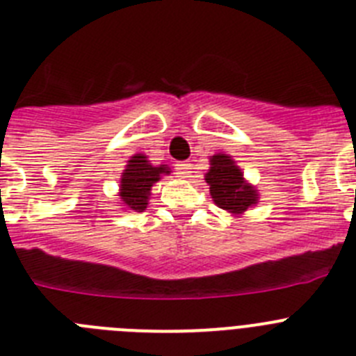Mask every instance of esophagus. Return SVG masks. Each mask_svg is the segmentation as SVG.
Returning <instances> with one entry per match:
<instances>
[{
    "label": "esophagus",
    "instance_id": "34e87169",
    "mask_svg": "<svg viewBox=\"0 0 356 356\" xmlns=\"http://www.w3.org/2000/svg\"><path fill=\"white\" fill-rule=\"evenodd\" d=\"M178 171H180V175L184 176V178H191L194 172V165L188 162H181L178 163Z\"/></svg>",
    "mask_w": 356,
    "mask_h": 356
}]
</instances>
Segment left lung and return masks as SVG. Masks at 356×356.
I'll return each instance as SVG.
<instances>
[{
  "instance_id": "1",
  "label": "left lung",
  "mask_w": 356,
  "mask_h": 356,
  "mask_svg": "<svg viewBox=\"0 0 356 356\" xmlns=\"http://www.w3.org/2000/svg\"><path fill=\"white\" fill-rule=\"evenodd\" d=\"M205 181L210 185L213 203L235 217L244 216L260 200L257 187L244 178L237 162L222 151L210 156V169L205 172Z\"/></svg>"
}]
</instances>
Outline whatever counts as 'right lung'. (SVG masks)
Wrapping results in <instances>:
<instances>
[{
    "label": "right lung",
    "mask_w": 356,
    "mask_h": 356,
    "mask_svg": "<svg viewBox=\"0 0 356 356\" xmlns=\"http://www.w3.org/2000/svg\"><path fill=\"white\" fill-rule=\"evenodd\" d=\"M168 163L153 165L144 153H135L127 162V168L119 178V201L124 210L144 212L151 196V187L160 181L163 175H169Z\"/></svg>",
    "instance_id": "1"
}]
</instances>
